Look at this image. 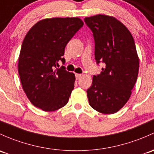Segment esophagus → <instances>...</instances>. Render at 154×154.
Here are the masks:
<instances>
[{
    "instance_id": "1",
    "label": "esophagus",
    "mask_w": 154,
    "mask_h": 154,
    "mask_svg": "<svg viewBox=\"0 0 154 154\" xmlns=\"http://www.w3.org/2000/svg\"><path fill=\"white\" fill-rule=\"evenodd\" d=\"M75 77H76V79H77V80H79V79H80V77H82V74H75Z\"/></svg>"
}]
</instances>
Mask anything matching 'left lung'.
<instances>
[{"label":"left lung","mask_w":154,"mask_h":154,"mask_svg":"<svg viewBox=\"0 0 154 154\" xmlns=\"http://www.w3.org/2000/svg\"><path fill=\"white\" fill-rule=\"evenodd\" d=\"M84 21L93 33L97 64H106L87 90L88 102L97 111L114 114L129 100L137 80L139 58L134 38L113 17L98 14Z\"/></svg>","instance_id":"8db88e82"}]
</instances>
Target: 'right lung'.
Returning <instances> with one entry per match:
<instances>
[{
  "instance_id": "obj_1",
  "label": "right lung",
  "mask_w": 154,
  "mask_h": 154,
  "mask_svg": "<svg viewBox=\"0 0 154 154\" xmlns=\"http://www.w3.org/2000/svg\"><path fill=\"white\" fill-rule=\"evenodd\" d=\"M83 26L78 17L44 19L29 31L23 41L18 73L24 92L31 103L44 111L67 104L74 87L73 73L61 66L66 46Z\"/></svg>"
}]
</instances>
